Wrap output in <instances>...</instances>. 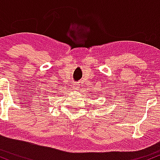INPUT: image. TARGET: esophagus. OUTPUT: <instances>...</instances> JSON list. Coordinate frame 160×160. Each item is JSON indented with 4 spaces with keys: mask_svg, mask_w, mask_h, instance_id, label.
Returning <instances> with one entry per match:
<instances>
[{
    "mask_svg": "<svg viewBox=\"0 0 160 160\" xmlns=\"http://www.w3.org/2000/svg\"><path fill=\"white\" fill-rule=\"evenodd\" d=\"M75 86H76V87H75V90H78H78L80 89V87L78 85H75Z\"/></svg>",
    "mask_w": 160,
    "mask_h": 160,
    "instance_id": "esophagus-1",
    "label": "esophagus"
}]
</instances>
